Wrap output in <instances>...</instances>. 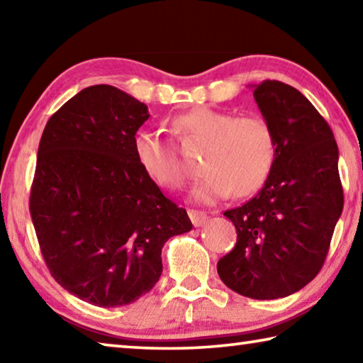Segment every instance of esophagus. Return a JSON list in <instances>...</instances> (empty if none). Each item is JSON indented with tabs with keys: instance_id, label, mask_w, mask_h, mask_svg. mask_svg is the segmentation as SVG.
Segmentation results:
<instances>
[{
	"instance_id": "esophagus-1",
	"label": "esophagus",
	"mask_w": 363,
	"mask_h": 363,
	"mask_svg": "<svg viewBox=\"0 0 363 363\" xmlns=\"http://www.w3.org/2000/svg\"><path fill=\"white\" fill-rule=\"evenodd\" d=\"M189 218L195 227H201L208 220V214L199 210H189Z\"/></svg>"
}]
</instances>
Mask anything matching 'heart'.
<instances>
[{
	"instance_id": "1",
	"label": "heart",
	"mask_w": 363,
	"mask_h": 363,
	"mask_svg": "<svg viewBox=\"0 0 363 363\" xmlns=\"http://www.w3.org/2000/svg\"><path fill=\"white\" fill-rule=\"evenodd\" d=\"M173 128L182 140H201L200 169L205 171L192 187V199L211 205L232 192L255 194L274 168L277 144L269 123L256 115L237 116L211 107H199L176 116ZM134 153L144 173L160 187L177 189L186 168L177 147L157 131H140L134 138Z\"/></svg>"
}]
</instances>
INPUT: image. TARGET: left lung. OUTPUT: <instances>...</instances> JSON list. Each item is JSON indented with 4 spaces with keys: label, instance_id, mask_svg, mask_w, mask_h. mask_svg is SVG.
I'll return each mask as SVG.
<instances>
[{
    "label": "left lung",
    "instance_id": "obj_1",
    "mask_svg": "<svg viewBox=\"0 0 363 363\" xmlns=\"http://www.w3.org/2000/svg\"><path fill=\"white\" fill-rule=\"evenodd\" d=\"M255 101L277 144L259 194L224 213L237 243L218 274L238 294L277 299L320 272L344 196L333 131L296 88L275 79L253 86Z\"/></svg>",
    "mask_w": 363,
    "mask_h": 363
}]
</instances>
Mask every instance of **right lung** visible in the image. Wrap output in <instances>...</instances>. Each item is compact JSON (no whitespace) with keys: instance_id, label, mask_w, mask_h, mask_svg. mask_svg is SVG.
Masks as SVG:
<instances>
[{"instance_id":"1","label":"right lung","mask_w":363,"mask_h":363,"mask_svg":"<svg viewBox=\"0 0 363 363\" xmlns=\"http://www.w3.org/2000/svg\"><path fill=\"white\" fill-rule=\"evenodd\" d=\"M149 116L125 91L96 84L67 101L40 140L30 214L41 253L60 286L94 306L149 293L163 245L192 230L136 160L134 138Z\"/></svg>"}]
</instances>
